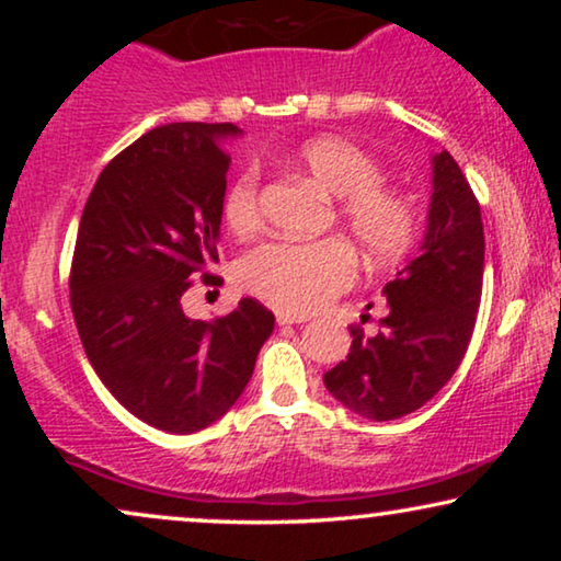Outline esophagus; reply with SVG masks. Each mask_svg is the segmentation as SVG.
I'll use <instances>...</instances> for the list:
<instances>
[{
    "label": "esophagus",
    "mask_w": 561,
    "mask_h": 561,
    "mask_svg": "<svg viewBox=\"0 0 561 561\" xmlns=\"http://www.w3.org/2000/svg\"><path fill=\"white\" fill-rule=\"evenodd\" d=\"M275 321H278L280 327H286V324H304L306 317H296V313H288V311H275Z\"/></svg>",
    "instance_id": "1"
}]
</instances>
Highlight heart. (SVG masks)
<instances>
[{
	"label": "heart",
	"mask_w": 561,
	"mask_h": 561,
	"mask_svg": "<svg viewBox=\"0 0 561 561\" xmlns=\"http://www.w3.org/2000/svg\"><path fill=\"white\" fill-rule=\"evenodd\" d=\"M290 165L334 196V217L370 265H390L413 248L419 211L403 191L382 183L378 160L344 137L321 135L298 145ZM225 221L237 234L255 232L260 214V173L244 168L225 194ZM244 290L275 309L311 313L355 283L357 263L340 237L317 242L273 240L250 250L237 267Z\"/></svg>",
	"instance_id": "b5f03b06"
}]
</instances>
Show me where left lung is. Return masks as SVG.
Returning a JSON list of instances; mask_svg holds the SVG:
<instances>
[{
    "instance_id": "1",
    "label": "left lung",
    "mask_w": 561,
    "mask_h": 561,
    "mask_svg": "<svg viewBox=\"0 0 561 561\" xmlns=\"http://www.w3.org/2000/svg\"><path fill=\"white\" fill-rule=\"evenodd\" d=\"M485 232L478 196L447 150L434 156V194L421 255L382 288L378 334L350 327L347 359L324 386L357 416L393 421L447 386L470 347L482 296Z\"/></svg>"
}]
</instances>
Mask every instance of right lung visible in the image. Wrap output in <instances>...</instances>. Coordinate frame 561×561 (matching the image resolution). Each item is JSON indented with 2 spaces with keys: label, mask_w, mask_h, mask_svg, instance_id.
I'll return each mask as SVG.
<instances>
[{
  "label": "right lung",
  "mask_w": 561,
  "mask_h": 561,
  "mask_svg": "<svg viewBox=\"0 0 561 561\" xmlns=\"http://www.w3.org/2000/svg\"><path fill=\"white\" fill-rule=\"evenodd\" d=\"M232 122H175L114 156L83 206L71 311L99 380L129 413L171 434L202 432L232 409L275 317L255 298L214 321L183 294L219 275L217 237Z\"/></svg>",
  "instance_id": "add662e5"
}]
</instances>
